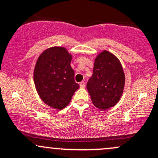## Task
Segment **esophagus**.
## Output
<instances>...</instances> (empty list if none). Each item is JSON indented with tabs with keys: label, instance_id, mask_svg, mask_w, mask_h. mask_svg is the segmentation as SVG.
Here are the masks:
<instances>
[{
	"label": "esophagus",
	"instance_id": "obj_1",
	"mask_svg": "<svg viewBox=\"0 0 158 158\" xmlns=\"http://www.w3.org/2000/svg\"><path fill=\"white\" fill-rule=\"evenodd\" d=\"M79 86H80V88H85V81H81L80 84H79Z\"/></svg>",
	"mask_w": 158,
	"mask_h": 158
}]
</instances>
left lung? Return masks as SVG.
<instances>
[{
	"instance_id": "obj_1",
	"label": "left lung",
	"mask_w": 158,
	"mask_h": 158,
	"mask_svg": "<svg viewBox=\"0 0 158 158\" xmlns=\"http://www.w3.org/2000/svg\"><path fill=\"white\" fill-rule=\"evenodd\" d=\"M125 73L119 59L103 50L94 59L93 75L87 84L92 102L100 110L114 107L120 100L125 87Z\"/></svg>"
}]
</instances>
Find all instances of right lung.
Wrapping results in <instances>:
<instances>
[{
    "label": "right lung",
    "instance_id": "obj_1",
    "mask_svg": "<svg viewBox=\"0 0 158 158\" xmlns=\"http://www.w3.org/2000/svg\"><path fill=\"white\" fill-rule=\"evenodd\" d=\"M72 55L64 47H51L38 57L33 80L38 94L45 104L57 110L71 101L79 85L74 80L70 66Z\"/></svg>",
    "mask_w": 158,
    "mask_h": 158
}]
</instances>
